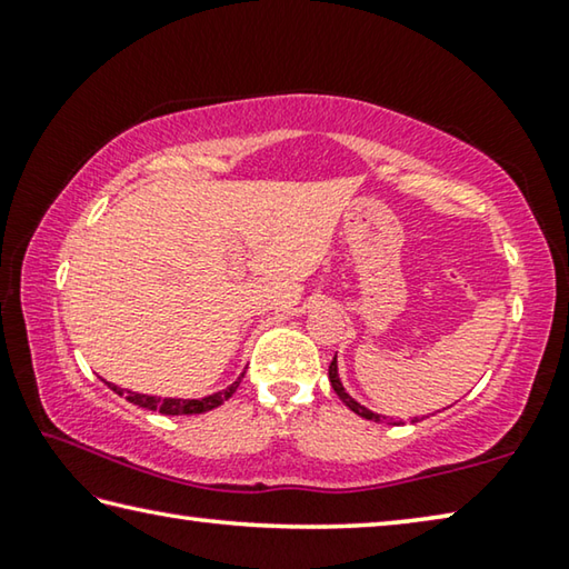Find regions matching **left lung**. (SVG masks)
I'll return each instance as SVG.
<instances>
[{"mask_svg":"<svg viewBox=\"0 0 569 569\" xmlns=\"http://www.w3.org/2000/svg\"><path fill=\"white\" fill-rule=\"evenodd\" d=\"M329 379H331V387H333V391L339 393V399L346 403V407H349L353 413H359L361 419H371V421H381V419H387V417H381V413H377V411H371V409H366L363 403H359L356 401L349 391L343 389V383H341V379H339V363H336V356H333V361H331V366H329ZM411 421H419L417 417H413ZM401 423V421H399Z\"/></svg>","mask_w":569,"mask_h":569,"instance_id":"8db88e82","label":"left lung"}]
</instances>
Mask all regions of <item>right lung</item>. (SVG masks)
Masks as SVG:
<instances>
[{
	"instance_id": "obj_1",
	"label": "right lung",
	"mask_w": 569,
	"mask_h": 569,
	"mask_svg": "<svg viewBox=\"0 0 569 569\" xmlns=\"http://www.w3.org/2000/svg\"><path fill=\"white\" fill-rule=\"evenodd\" d=\"M243 377H246V371L240 373V377L233 383H230V387L220 389L216 393H208V397H203V399H170V397L168 399H160V397H150V393H138V391L120 389V387H114V383H108V387L114 393H120V397L128 399L130 403H134V407L150 409V411H160V413H166V417H180V413H203V411H210V409L220 407V403L233 397L236 389H238V383H240V379H243Z\"/></svg>"
}]
</instances>
